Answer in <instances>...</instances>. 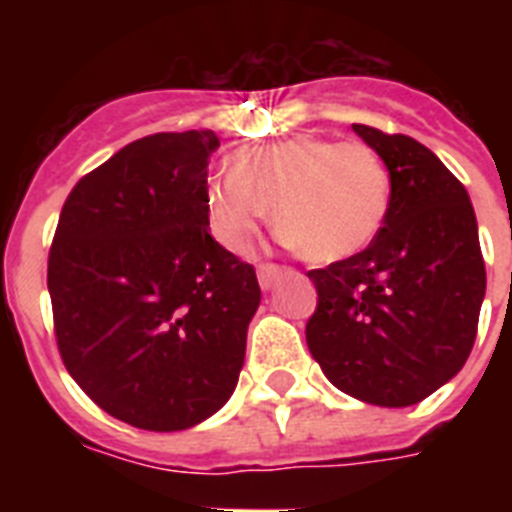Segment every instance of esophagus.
<instances>
[{"instance_id": "34e87169", "label": "esophagus", "mask_w": 512, "mask_h": 512, "mask_svg": "<svg viewBox=\"0 0 512 512\" xmlns=\"http://www.w3.org/2000/svg\"><path fill=\"white\" fill-rule=\"evenodd\" d=\"M279 273H281L279 265H273V263L260 265V268H257V281H260V287L271 289L273 281L279 279Z\"/></svg>"}]
</instances>
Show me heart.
<instances>
[{
    "instance_id": "b5f03b06",
    "label": "heart",
    "mask_w": 512,
    "mask_h": 512,
    "mask_svg": "<svg viewBox=\"0 0 512 512\" xmlns=\"http://www.w3.org/2000/svg\"><path fill=\"white\" fill-rule=\"evenodd\" d=\"M390 172L366 143L300 132L241 148L233 170L207 180L209 231L225 249L247 252L271 215L287 244L321 265L361 255L390 212Z\"/></svg>"
}]
</instances>
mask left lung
<instances>
[{
  "label": "left lung",
  "instance_id": "obj_1",
  "mask_svg": "<svg viewBox=\"0 0 512 512\" xmlns=\"http://www.w3.org/2000/svg\"><path fill=\"white\" fill-rule=\"evenodd\" d=\"M353 132L388 164L390 212L361 255L308 273L319 305L305 340L342 393L412 406L452 380L476 342L486 295L476 212L430 148L366 124Z\"/></svg>",
  "mask_w": 512,
  "mask_h": 512
}]
</instances>
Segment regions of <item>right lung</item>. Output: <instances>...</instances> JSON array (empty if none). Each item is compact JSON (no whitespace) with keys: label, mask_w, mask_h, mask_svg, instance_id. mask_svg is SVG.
<instances>
[{"label":"right lung","mask_w":512,"mask_h":512,"mask_svg":"<svg viewBox=\"0 0 512 512\" xmlns=\"http://www.w3.org/2000/svg\"><path fill=\"white\" fill-rule=\"evenodd\" d=\"M212 130L159 132L84 175L47 263L58 350L79 388L140 430H185L231 398L260 305L255 268L212 239Z\"/></svg>","instance_id":"1"}]
</instances>
